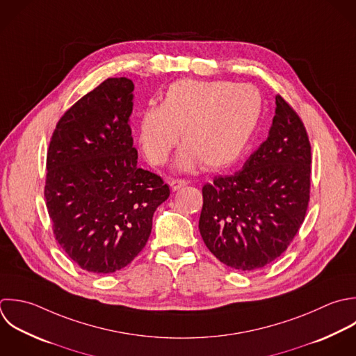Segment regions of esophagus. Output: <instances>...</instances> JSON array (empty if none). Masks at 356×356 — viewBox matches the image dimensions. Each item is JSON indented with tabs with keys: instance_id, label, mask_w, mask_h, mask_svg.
Masks as SVG:
<instances>
[{
	"instance_id": "34e87169",
	"label": "esophagus",
	"mask_w": 356,
	"mask_h": 356,
	"mask_svg": "<svg viewBox=\"0 0 356 356\" xmlns=\"http://www.w3.org/2000/svg\"><path fill=\"white\" fill-rule=\"evenodd\" d=\"M169 184H170V188H172L173 191H177V190H180L181 187L187 186V181L183 180V179H173V180H170Z\"/></svg>"
}]
</instances>
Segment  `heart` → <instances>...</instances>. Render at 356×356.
Segmentation results:
<instances>
[{
	"label": "heart",
	"mask_w": 356,
	"mask_h": 356,
	"mask_svg": "<svg viewBox=\"0 0 356 356\" xmlns=\"http://www.w3.org/2000/svg\"><path fill=\"white\" fill-rule=\"evenodd\" d=\"M264 112V98L251 84L186 79L168 87L159 106L138 122V144L152 165H163L180 138L176 165L190 170L233 165L247 149Z\"/></svg>",
	"instance_id": "heart-1"
}]
</instances>
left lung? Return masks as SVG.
Listing matches in <instances>:
<instances>
[{
    "label": "left lung",
    "instance_id": "obj_1",
    "mask_svg": "<svg viewBox=\"0 0 356 356\" xmlns=\"http://www.w3.org/2000/svg\"><path fill=\"white\" fill-rule=\"evenodd\" d=\"M311 162L302 120L276 95L268 138L241 170L202 187L198 227L208 250L240 272L261 269L279 258L305 219Z\"/></svg>",
    "mask_w": 356,
    "mask_h": 356
}]
</instances>
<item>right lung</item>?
Masks as SVG:
<instances>
[{
    "instance_id": "right-lung-1",
    "label": "right lung",
    "mask_w": 356,
    "mask_h": 356,
    "mask_svg": "<svg viewBox=\"0 0 356 356\" xmlns=\"http://www.w3.org/2000/svg\"><path fill=\"white\" fill-rule=\"evenodd\" d=\"M134 84L109 77L56 123L44 197L55 240L83 270L113 273L145 247L163 180L137 166L129 118Z\"/></svg>"
}]
</instances>
